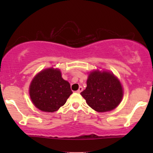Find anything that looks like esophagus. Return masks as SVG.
Here are the masks:
<instances>
[{"instance_id": "obj_1", "label": "esophagus", "mask_w": 153, "mask_h": 153, "mask_svg": "<svg viewBox=\"0 0 153 153\" xmlns=\"http://www.w3.org/2000/svg\"><path fill=\"white\" fill-rule=\"evenodd\" d=\"M82 89H83V88H82V86H80V87H79L78 90L77 91V93H81L82 91Z\"/></svg>"}]
</instances>
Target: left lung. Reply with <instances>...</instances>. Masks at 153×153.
Segmentation results:
<instances>
[{"instance_id":"1","label":"left lung","mask_w":153,"mask_h":153,"mask_svg":"<svg viewBox=\"0 0 153 153\" xmlns=\"http://www.w3.org/2000/svg\"><path fill=\"white\" fill-rule=\"evenodd\" d=\"M80 94L93 109L105 112L118 106L122 99L123 90L114 74L94 71L89 74L86 88Z\"/></svg>"}]
</instances>
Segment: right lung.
I'll list each match as a JSON object with an SVG mask.
<instances>
[{
    "label": "right lung",
    "mask_w": 153,
    "mask_h": 153,
    "mask_svg": "<svg viewBox=\"0 0 153 153\" xmlns=\"http://www.w3.org/2000/svg\"><path fill=\"white\" fill-rule=\"evenodd\" d=\"M73 94L71 85L63 80L59 70L47 69L33 79L29 94L34 106L46 112L56 111Z\"/></svg>",
    "instance_id": "right-lung-1"
}]
</instances>
